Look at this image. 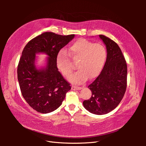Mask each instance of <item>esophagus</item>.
Masks as SVG:
<instances>
[{"mask_svg": "<svg viewBox=\"0 0 146 146\" xmlns=\"http://www.w3.org/2000/svg\"><path fill=\"white\" fill-rule=\"evenodd\" d=\"M82 89V87L76 86H72V90H80Z\"/></svg>", "mask_w": 146, "mask_h": 146, "instance_id": "obj_1", "label": "esophagus"}]
</instances>
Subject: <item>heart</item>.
Instances as JSON below:
<instances>
[{
    "mask_svg": "<svg viewBox=\"0 0 146 146\" xmlns=\"http://www.w3.org/2000/svg\"><path fill=\"white\" fill-rule=\"evenodd\" d=\"M69 56L73 60L77 61L78 69L69 77V81L74 84H81L86 82L88 77L93 79L100 74L105 63L107 52L99 43L93 44L83 38L77 39L69 47L68 53L60 50L56 57V67L65 77L69 76L72 70V64Z\"/></svg>",
    "mask_w": 146,
    "mask_h": 146,
    "instance_id": "heart-1",
    "label": "heart"
}]
</instances>
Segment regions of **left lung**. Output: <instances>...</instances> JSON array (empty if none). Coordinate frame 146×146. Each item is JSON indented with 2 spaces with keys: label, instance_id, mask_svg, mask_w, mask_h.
Listing matches in <instances>:
<instances>
[{
  "label": "left lung",
  "instance_id": "obj_1",
  "mask_svg": "<svg viewBox=\"0 0 146 146\" xmlns=\"http://www.w3.org/2000/svg\"><path fill=\"white\" fill-rule=\"evenodd\" d=\"M107 48V60L99 76L88 86L91 98L83 101L85 108L102 115L111 111L121 102L126 91L127 67L120 47L112 39L99 35Z\"/></svg>",
  "mask_w": 146,
  "mask_h": 146
}]
</instances>
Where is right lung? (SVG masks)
<instances>
[{"label":"right lung","mask_w":146,"mask_h":146,"mask_svg":"<svg viewBox=\"0 0 146 146\" xmlns=\"http://www.w3.org/2000/svg\"><path fill=\"white\" fill-rule=\"evenodd\" d=\"M53 32H45L30 41L24 48L17 66V79L22 95L28 104L36 111L48 113L62 104L70 84L63 77L56 65L60 50L74 38ZM48 55L46 64L37 68L36 55Z\"/></svg>","instance_id":"1"}]
</instances>
